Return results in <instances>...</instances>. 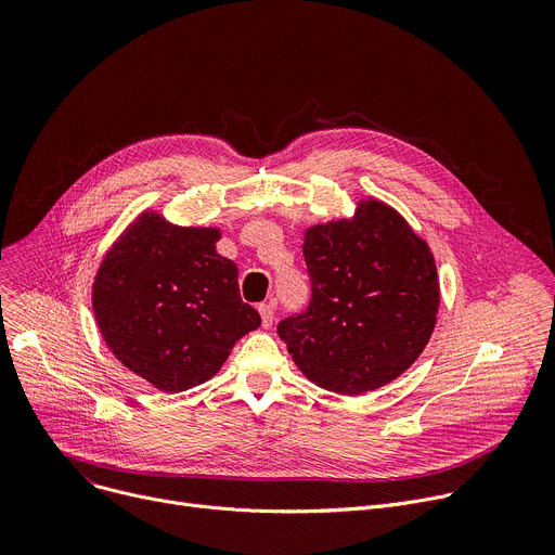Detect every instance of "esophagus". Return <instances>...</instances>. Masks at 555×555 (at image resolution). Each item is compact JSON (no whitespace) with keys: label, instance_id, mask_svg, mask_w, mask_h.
Here are the masks:
<instances>
[{"label":"esophagus","instance_id":"esophagus-1","mask_svg":"<svg viewBox=\"0 0 555 555\" xmlns=\"http://www.w3.org/2000/svg\"><path fill=\"white\" fill-rule=\"evenodd\" d=\"M258 311H260V318H262V326L271 328L273 326V315H275V306L271 301L269 304H260Z\"/></svg>","mask_w":555,"mask_h":555}]
</instances>
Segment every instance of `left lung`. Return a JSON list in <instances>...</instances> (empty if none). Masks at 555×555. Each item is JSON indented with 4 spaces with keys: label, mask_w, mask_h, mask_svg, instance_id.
<instances>
[{
    "label": "left lung",
    "mask_w": 555,
    "mask_h": 555,
    "mask_svg": "<svg viewBox=\"0 0 555 555\" xmlns=\"http://www.w3.org/2000/svg\"><path fill=\"white\" fill-rule=\"evenodd\" d=\"M311 301L278 324L299 371L339 395L377 390L414 363L437 324L439 280L427 244L388 205L304 237Z\"/></svg>",
    "instance_id": "left-lung-1"
}]
</instances>
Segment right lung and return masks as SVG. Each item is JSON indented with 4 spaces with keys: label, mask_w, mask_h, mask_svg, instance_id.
Returning <instances> with one entry per match:
<instances>
[{
    "label": "right lung",
    "mask_w": 555,
    "mask_h": 555,
    "mask_svg": "<svg viewBox=\"0 0 555 555\" xmlns=\"http://www.w3.org/2000/svg\"><path fill=\"white\" fill-rule=\"evenodd\" d=\"M218 229H180L143 214L107 251L92 288L107 348L165 392L211 379L235 341L260 326L216 254Z\"/></svg>",
    "instance_id": "right-lung-1"
}]
</instances>
